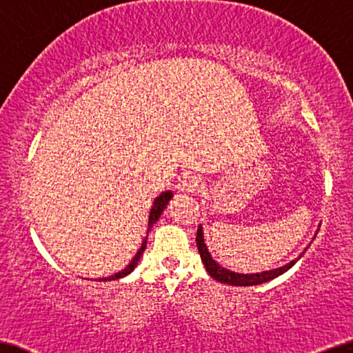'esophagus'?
<instances>
[{"instance_id": "esophagus-1", "label": "esophagus", "mask_w": 353, "mask_h": 353, "mask_svg": "<svg viewBox=\"0 0 353 353\" xmlns=\"http://www.w3.org/2000/svg\"><path fill=\"white\" fill-rule=\"evenodd\" d=\"M179 187H181L182 192H187V193H196L199 188H201V179L194 174H188V176H183L181 183H179Z\"/></svg>"}]
</instances>
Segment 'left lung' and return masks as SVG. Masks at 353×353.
Masks as SVG:
<instances>
[{
    "mask_svg": "<svg viewBox=\"0 0 353 353\" xmlns=\"http://www.w3.org/2000/svg\"><path fill=\"white\" fill-rule=\"evenodd\" d=\"M196 247H198L199 255H201V260L204 263V266H206V271L209 272L210 277H214L215 281H219V282L228 283V285H238V287L259 285V283L268 282V281H271V279H276L277 276H281L285 271L290 270V268L294 265V263H296L303 256V254H301V255H299V259L290 261L285 266L277 268V270H271V271H265V272H256V274H239V272H233V271L225 270V268H220L217 263L212 260V256H210L209 252H208L206 244H204L201 227H199L198 231H196Z\"/></svg>",
    "mask_w": 353,
    "mask_h": 353,
    "instance_id": "left-lung-1",
    "label": "left lung"
}]
</instances>
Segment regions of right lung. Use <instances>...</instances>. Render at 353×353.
Masks as SVG:
<instances>
[{"mask_svg":"<svg viewBox=\"0 0 353 353\" xmlns=\"http://www.w3.org/2000/svg\"><path fill=\"white\" fill-rule=\"evenodd\" d=\"M171 198H172V193H171V192H165V193H161L160 196L157 198L155 201H154V206H152V209H150V215H149V230H147V234H149L150 228L154 227V223L157 222V220H159V217L161 215L163 210H165L166 204L170 203V199H171ZM145 245H147V238L144 239V243H143V245H141V249L138 250V254L134 255V259L131 260V263H130L128 266L125 268V270H122L120 272H115L114 276H109V277L99 279V281H115V279L123 277V276H126V274H130V272L134 270V266L138 265V261H139V259H141V255H143V252L145 250Z\"/></svg>","mask_w":353,"mask_h":353,"instance_id":"1","label":"right lung"}]
</instances>
